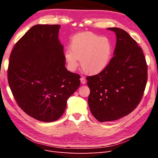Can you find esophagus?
Instances as JSON below:
<instances>
[{
  "label": "esophagus",
  "instance_id": "obj_1",
  "mask_svg": "<svg viewBox=\"0 0 158 158\" xmlns=\"http://www.w3.org/2000/svg\"><path fill=\"white\" fill-rule=\"evenodd\" d=\"M80 82L82 84H85V83H86V80H85L84 77H81L80 78Z\"/></svg>",
  "mask_w": 158,
  "mask_h": 158
}]
</instances>
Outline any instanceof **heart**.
I'll return each instance as SVG.
<instances>
[{"label": "heart", "mask_w": 158, "mask_h": 158, "mask_svg": "<svg viewBox=\"0 0 158 158\" xmlns=\"http://www.w3.org/2000/svg\"><path fill=\"white\" fill-rule=\"evenodd\" d=\"M113 54L112 42L107 37L93 32H82L72 38L70 50L64 52L68 69L74 71L80 66L85 73L96 74L107 68Z\"/></svg>", "instance_id": "b5f03b06"}]
</instances>
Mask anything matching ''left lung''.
<instances>
[{
  "label": "left lung",
  "mask_w": 158,
  "mask_h": 158,
  "mask_svg": "<svg viewBox=\"0 0 158 158\" xmlns=\"http://www.w3.org/2000/svg\"><path fill=\"white\" fill-rule=\"evenodd\" d=\"M107 30L117 37L114 56L106 69L86 78L89 107L99 122L115 121L134 111L141 101L148 80L144 55L136 41L120 28Z\"/></svg>",
  "instance_id": "left-lung-1"
}]
</instances>
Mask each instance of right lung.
<instances>
[{
    "mask_svg": "<svg viewBox=\"0 0 158 158\" xmlns=\"http://www.w3.org/2000/svg\"><path fill=\"white\" fill-rule=\"evenodd\" d=\"M60 25H35L22 36L10 53L8 81L23 111L43 122L59 119L66 102L80 84L79 74L65 67Z\"/></svg>",
    "mask_w": 158,
    "mask_h": 158,
    "instance_id": "add662e5",
    "label": "right lung"
}]
</instances>
